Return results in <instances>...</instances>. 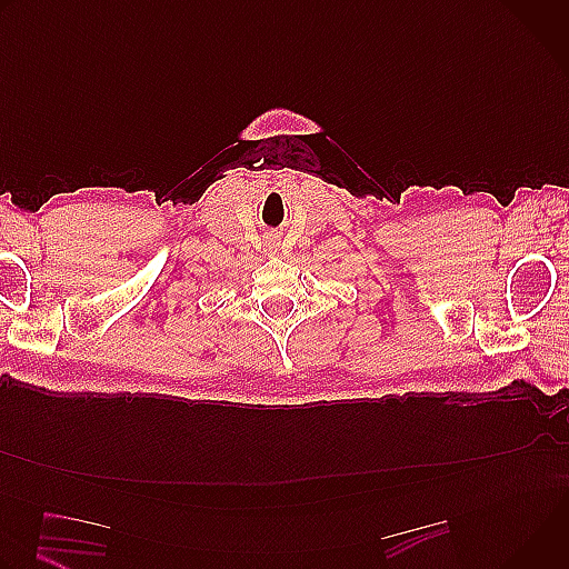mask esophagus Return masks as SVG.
<instances>
[{
    "label": "esophagus",
    "mask_w": 569,
    "mask_h": 569,
    "mask_svg": "<svg viewBox=\"0 0 569 569\" xmlns=\"http://www.w3.org/2000/svg\"><path fill=\"white\" fill-rule=\"evenodd\" d=\"M279 250V242L277 240H270L268 246H266V252H270V254H274Z\"/></svg>",
    "instance_id": "1"
}]
</instances>
